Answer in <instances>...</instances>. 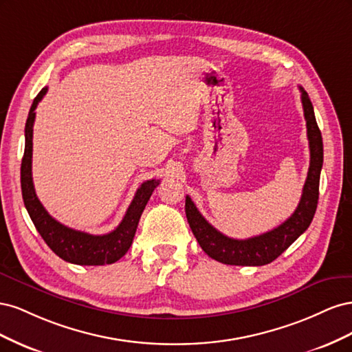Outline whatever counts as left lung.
I'll return each mask as SVG.
<instances>
[{"label": "left lung", "instance_id": "8db88e82", "mask_svg": "<svg viewBox=\"0 0 352 352\" xmlns=\"http://www.w3.org/2000/svg\"><path fill=\"white\" fill-rule=\"evenodd\" d=\"M300 91L307 122L308 144H310V167H308L301 201L289 219L283 221L280 226L265 232L263 235L248 239H233L212 228L202 217L194 201L186 195L185 211L189 228L195 235L199 247L212 260L230 265L269 264L278 258L285 250L289 248V245L300 238L310 226L318 201V184H320V172L323 166V141L322 132L316 122L310 97L301 87Z\"/></svg>", "mask_w": 352, "mask_h": 352}]
</instances>
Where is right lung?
I'll list each match as a JSON object with an SVG mask.
<instances>
[{
  "instance_id": "add662e5",
  "label": "right lung",
  "mask_w": 352,
  "mask_h": 352,
  "mask_svg": "<svg viewBox=\"0 0 352 352\" xmlns=\"http://www.w3.org/2000/svg\"><path fill=\"white\" fill-rule=\"evenodd\" d=\"M47 91V87L42 88L35 97L25 126V154L22 158V167H20V184H22L25 207L42 239L60 258L79 265H104L116 263L131 248L142 211L160 180H146L138 188L120 225L105 235H89L87 232L70 229L52 219L38 199L34 180H32V138H34L35 110Z\"/></svg>"
}]
</instances>
